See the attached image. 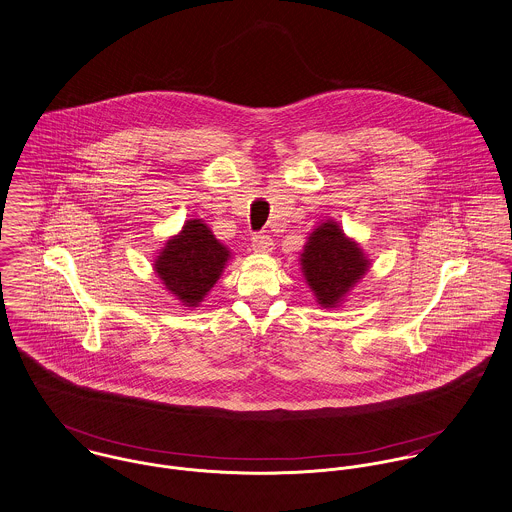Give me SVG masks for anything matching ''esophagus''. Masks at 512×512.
Returning a JSON list of instances; mask_svg holds the SVG:
<instances>
[{"label": "esophagus", "mask_w": 512, "mask_h": 512, "mask_svg": "<svg viewBox=\"0 0 512 512\" xmlns=\"http://www.w3.org/2000/svg\"><path fill=\"white\" fill-rule=\"evenodd\" d=\"M251 245H253V249L255 251H261V253H269L271 249H273V237L271 235H265V233H259V235H255L253 237V241H251Z\"/></svg>", "instance_id": "esophagus-1"}]
</instances>
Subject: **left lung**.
Segmentation results:
<instances>
[{
  "mask_svg": "<svg viewBox=\"0 0 512 512\" xmlns=\"http://www.w3.org/2000/svg\"><path fill=\"white\" fill-rule=\"evenodd\" d=\"M300 261L306 283L326 308L336 306L369 267L363 251L343 235L336 222L322 224L308 237Z\"/></svg>",
  "mask_w": 512,
  "mask_h": 512,
  "instance_id": "1",
  "label": "left lung"
}]
</instances>
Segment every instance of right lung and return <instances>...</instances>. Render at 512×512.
<instances>
[{
	"instance_id": "1",
	"label": "right lung",
	"mask_w": 512,
	"mask_h": 512,
	"mask_svg": "<svg viewBox=\"0 0 512 512\" xmlns=\"http://www.w3.org/2000/svg\"><path fill=\"white\" fill-rule=\"evenodd\" d=\"M229 251L200 220H190L178 235L167 241L155 271L172 294L186 306L202 302L220 279Z\"/></svg>"
}]
</instances>
